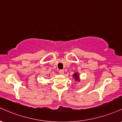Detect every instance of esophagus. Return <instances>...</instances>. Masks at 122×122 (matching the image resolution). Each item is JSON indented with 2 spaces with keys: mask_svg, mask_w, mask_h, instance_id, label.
Returning a JSON list of instances; mask_svg holds the SVG:
<instances>
[{
  "mask_svg": "<svg viewBox=\"0 0 122 122\" xmlns=\"http://www.w3.org/2000/svg\"><path fill=\"white\" fill-rule=\"evenodd\" d=\"M59 73L60 74H61V75H63L64 74V71L63 70H60L59 71Z\"/></svg>",
  "mask_w": 122,
  "mask_h": 122,
  "instance_id": "esophagus-1",
  "label": "esophagus"
}]
</instances>
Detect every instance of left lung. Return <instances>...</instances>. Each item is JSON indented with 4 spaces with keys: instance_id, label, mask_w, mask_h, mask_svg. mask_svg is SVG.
Masks as SVG:
<instances>
[{
    "instance_id": "obj_1",
    "label": "left lung",
    "mask_w": 122,
    "mask_h": 122,
    "mask_svg": "<svg viewBox=\"0 0 122 122\" xmlns=\"http://www.w3.org/2000/svg\"><path fill=\"white\" fill-rule=\"evenodd\" d=\"M73 77L76 81H78V82H80V76H79V73H78V72L77 73V72L74 73V74H73Z\"/></svg>"
}]
</instances>
